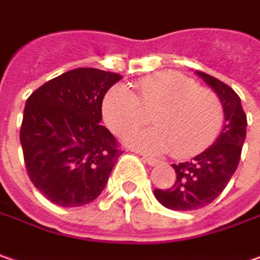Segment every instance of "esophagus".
<instances>
[{"instance_id":"obj_1","label":"esophagus","mask_w":260,"mask_h":260,"mask_svg":"<svg viewBox=\"0 0 260 260\" xmlns=\"http://www.w3.org/2000/svg\"><path fill=\"white\" fill-rule=\"evenodd\" d=\"M142 160H144L147 164H150V166H155V164L158 163V160L151 158V157H148V155H142Z\"/></svg>"}]
</instances>
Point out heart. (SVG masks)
<instances>
[{
	"label": "heart",
	"mask_w": 260,
	"mask_h": 260,
	"mask_svg": "<svg viewBox=\"0 0 260 260\" xmlns=\"http://www.w3.org/2000/svg\"><path fill=\"white\" fill-rule=\"evenodd\" d=\"M135 88L137 94L128 85H113L102 103L106 125L118 135L147 122V113H151L155 126L134 131L125 140L131 147L150 154L172 148L176 157H187L207 148L218 135L224 122L220 97L185 74H150Z\"/></svg>",
	"instance_id": "obj_1"
}]
</instances>
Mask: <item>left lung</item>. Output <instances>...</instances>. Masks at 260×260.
Segmentation results:
<instances>
[{"label": "left lung", "instance_id": "8db88e82", "mask_svg": "<svg viewBox=\"0 0 260 260\" xmlns=\"http://www.w3.org/2000/svg\"><path fill=\"white\" fill-rule=\"evenodd\" d=\"M202 80L218 94L224 109V126L217 141L190 161L172 164L176 180L169 189H154V197L166 208L192 211L211 204L234 175L244 140L247 119L240 97L218 78L199 73Z\"/></svg>", "mask_w": 260, "mask_h": 260}]
</instances>
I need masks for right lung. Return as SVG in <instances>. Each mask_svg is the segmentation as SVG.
I'll use <instances>...</instances> for the list:
<instances>
[{"label":"right lung","mask_w":260,"mask_h":260,"mask_svg":"<svg viewBox=\"0 0 260 260\" xmlns=\"http://www.w3.org/2000/svg\"><path fill=\"white\" fill-rule=\"evenodd\" d=\"M119 74L77 68L35 90L20 129L31 183L51 202L81 207L105 189L122 154L116 138L100 125L102 103Z\"/></svg>","instance_id":"1"}]
</instances>
